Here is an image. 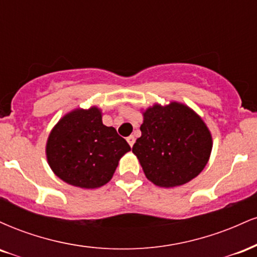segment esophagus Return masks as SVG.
Masks as SVG:
<instances>
[{
  "instance_id": "34e87169",
  "label": "esophagus",
  "mask_w": 257,
  "mask_h": 257,
  "mask_svg": "<svg viewBox=\"0 0 257 257\" xmlns=\"http://www.w3.org/2000/svg\"><path fill=\"white\" fill-rule=\"evenodd\" d=\"M126 141H128V144L131 145V147H133V145H134V143H135V138L131 135V137L126 138Z\"/></svg>"
}]
</instances>
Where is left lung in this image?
<instances>
[{
  "label": "left lung",
  "mask_w": 257,
  "mask_h": 257,
  "mask_svg": "<svg viewBox=\"0 0 257 257\" xmlns=\"http://www.w3.org/2000/svg\"><path fill=\"white\" fill-rule=\"evenodd\" d=\"M144 114L133 146L144 173L159 187H175L199 175L213 149L210 131L192 108L180 102L155 104Z\"/></svg>",
  "instance_id": "left-lung-1"
}]
</instances>
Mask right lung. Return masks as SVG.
<instances>
[{"label":"right lung","instance_id":"1","mask_svg":"<svg viewBox=\"0 0 257 257\" xmlns=\"http://www.w3.org/2000/svg\"><path fill=\"white\" fill-rule=\"evenodd\" d=\"M131 151L113 126L102 124L96 106L76 108L61 118L47 140L49 167L58 178L81 188H98L113 176L120 157Z\"/></svg>","mask_w":257,"mask_h":257}]
</instances>
